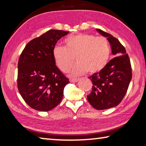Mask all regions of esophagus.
<instances>
[{"mask_svg":"<svg viewBox=\"0 0 146 146\" xmlns=\"http://www.w3.org/2000/svg\"><path fill=\"white\" fill-rule=\"evenodd\" d=\"M80 79H69V81L71 82H77L79 81Z\"/></svg>","mask_w":146,"mask_h":146,"instance_id":"1","label":"esophagus"}]
</instances>
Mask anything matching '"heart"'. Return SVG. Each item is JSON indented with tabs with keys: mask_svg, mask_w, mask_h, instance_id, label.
Returning <instances> with one entry per match:
<instances>
[{
	"mask_svg": "<svg viewBox=\"0 0 146 146\" xmlns=\"http://www.w3.org/2000/svg\"><path fill=\"white\" fill-rule=\"evenodd\" d=\"M66 46H56L53 50L56 64L63 72L69 71L75 61L77 63L71 76L82 75L88 71L94 73L103 69L110 57L111 48L108 39L90 34H78L65 40Z\"/></svg>",
	"mask_w": 146,
	"mask_h": 146,
	"instance_id": "1",
	"label": "heart"
}]
</instances>
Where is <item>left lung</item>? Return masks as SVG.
I'll list each match as a JSON object with an SVG mask.
<instances>
[{"mask_svg":"<svg viewBox=\"0 0 146 146\" xmlns=\"http://www.w3.org/2000/svg\"><path fill=\"white\" fill-rule=\"evenodd\" d=\"M96 31L107 37L115 56L100 72L89 77L93 86L87 99L93 108L103 110L115 107L123 99L132 79V68L129 55L118 39L101 29Z\"/></svg>","mask_w":146,"mask_h":146,"instance_id":"1","label":"left lung"}]
</instances>
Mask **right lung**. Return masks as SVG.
<instances>
[{
  "label": "right lung",
  "mask_w": 146,
  "mask_h": 146,
  "mask_svg": "<svg viewBox=\"0 0 146 146\" xmlns=\"http://www.w3.org/2000/svg\"><path fill=\"white\" fill-rule=\"evenodd\" d=\"M68 31L50 29L25 46L18 61L17 88L31 108L48 111L62 101L69 79L56 66L53 50Z\"/></svg>",
  "instance_id": "right-lung-1"
}]
</instances>
